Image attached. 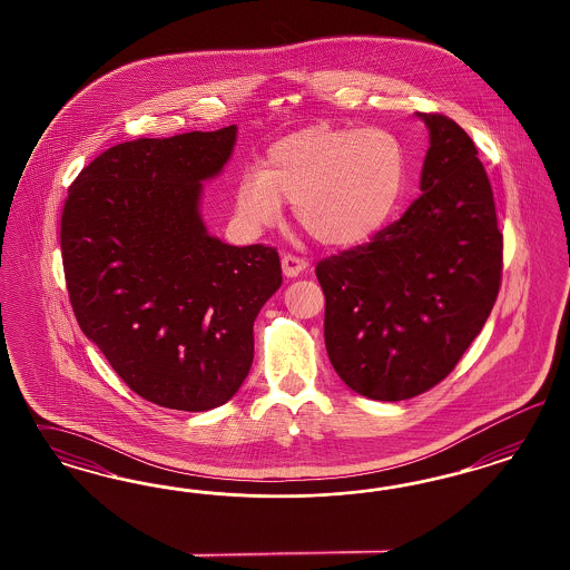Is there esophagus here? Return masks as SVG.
<instances>
[{
    "label": "esophagus",
    "mask_w": 570,
    "mask_h": 570,
    "mask_svg": "<svg viewBox=\"0 0 570 570\" xmlns=\"http://www.w3.org/2000/svg\"><path fill=\"white\" fill-rule=\"evenodd\" d=\"M309 267V261L303 259V257H298V255H293V253H286L284 257H282V269H284V274L288 277H296L301 272H305Z\"/></svg>",
    "instance_id": "obj_1"
}]
</instances>
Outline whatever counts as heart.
<instances>
[{
  "mask_svg": "<svg viewBox=\"0 0 570 570\" xmlns=\"http://www.w3.org/2000/svg\"><path fill=\"white\" fill-rule=\"evenodd\" d=\"M410 177V156L397 134L380 127L313 125L276 141L236 186L244 224H276L282 203L296 224L326 246L372 238L397 210Z\"/></svg>",
  "mask_w": 570,
  "mask_h": 570,
  "instance_id": "obj_1",
  "label": "heart"
}]
</instances>
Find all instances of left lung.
<instances>
[{
  "mask_svg": "<svg viewBox=\"0 0 570 570\" xmlns=\"http://www.w3.org/2000/svg\"><path fill=\"white\" fill-rule=\"evenodd\" d=\"M417 117L431 129L422 196L372 240L315 267L330 362L348 389L379 401L448 379L501 286L503 234L479 150L445 115Z\"/></svg>",
  "mask_w": 570,
  "mask_h": 570,
  "instance_id": "8db88e82",
  "label": "left lung"
}]
</instances>
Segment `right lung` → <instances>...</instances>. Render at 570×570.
<instances>
[{
  "mask_svg": "<svg viewBox=\"0 0 570 570\" xmlns=\"http://www.w3.org/2000/svg\"><path fill=\"white\" fill-rule=\"evenodd\" d=\"M236 125L117 144L70 184L60 248L87 338L139 397L205 412L238 393L253 324L282 284L274 246H229L198 215Z\"/></svg>",
  "mask_w": 570,
  "mask_h": 570,
  "instance_id": "obj_1",
  "label": "right lung"
}]
</instances>
